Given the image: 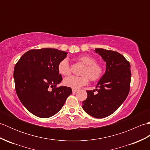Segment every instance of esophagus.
Instances as JSON below:
<instances>
[{
  "mask_svg": "<svg viewBox=\"0 0 150 150\" xmlns=\"http://www.w3.org/2000/svg\"><path fill=\"white\" fill-rule=\"evenodd\" d=\"M72 91H73V93H76V92L78 91V90H75V89H73V90H72Z\"/></svg>",
  "mask_w": 150,
  "mask_h": 150,
  "instance_id": "esophagus-1",
  "label": "esophagus"
}]
</instances>
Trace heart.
<instances>
[{
  "label": "heart",
  "instance_id": "1",
  "mask_svg": "<svg viewBox=\"0 0 150 150\" xmlns=\"http://www.w3.org/2000/svg\"><path fill=\"white\" fill-rule=\"evenodd\" d=\"M76 60L84 65L82 69L80 77L70 76L64 79V84L73 89H79L83 86L86 85L89 82V79L92 82L99 80L103 76L104 69L102 64L96 62L93 57L88 55H81L76 57ZM58 71L59 73L68 76L71 73V69L68 60L66 59L62 60L59 63Z\"/></svg>",
  "mask_w": 150,
  "mask_h": 150
}]
</instances>
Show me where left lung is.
<instances>
[{"label": "left lung", "instance_id": "1", "mask_svg": "<svg viewBox=\"0 0 150 150\" xmlns=\"http://www.w3.org/2000/svg\"><path fill=\"white\" fill-rule=\"evenodd\" d=\"M106 62V71L95 90L86 91L88 97L82 108L91 116L101 119L114 113L128 97L131 82L130 64L125 57L115 51L96 48Z\"/></svg>", "mask_w": 150, "mask_h": 150}]
</instances>
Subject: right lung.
Returning <instances> with one entry per match:
<instances>
[{"label":"right lung","mask_w":150,"mask_h":150,"mask_svg":"<svg viewBox=\"0 0 150 150\" xmlns=\"http://www.w3.org/2000/svg\"><path fill=\"white\" fill-rule=\"evenodd\" d=\"M68 53L53 48L31 50L16 63L13 77L16 93L34 115L48 118L55 115L72 93L71 88L57 87L62 81L57 66Z\"/></svg>","instance_id":"1"}]
</instances>
